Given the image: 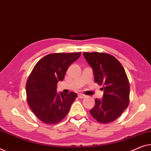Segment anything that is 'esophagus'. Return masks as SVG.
I'll list each match as a JSON object with an SVG mask.
<instances>
[{
    "label": "esophagus",
    "mask_w": 151,
    "mask_h": 151,
    "mask_svg": "<svg viewBox=\"0 0 151 151\" xmlns=\"http://www.w3.org/2000/svg\"><path fill=\"white\" fill-rule=\"evenodd\" d=\"M78 97H79V98H80V99H84V98H86V95L83 94L79 93L78 94Z\"/></svg>",
    "instance_id": "esophagus-1"
}]
</instances>
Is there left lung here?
<instances>
[{"label": "left lung", "instance_id": "left-lung-1", "mask_svg": "<svg viewBox=\"0 0 151 151\" xmlns=\"http://www.w3.org/2000/svg\"><path fill=\"white\" fill-rule=\"evenodd\" d=\"M92 68L94 82L103 85V99H95L90 114L102 124H108L119 117L129 102V83L120 62L115 57L103 52H83Z\"/></svg>", "mask_w": 151, "mask_h": 151}]
</instances>
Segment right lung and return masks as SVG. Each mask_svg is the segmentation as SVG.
I'll return each mask as SVG.
<instances>
[{"label":"right lung","mask_w":151,"mask_h":151,"mask_svg":"<svg viewBox=\"0 0 151 151\" xmlns=\"http://www.w3.org/2000/svg\"><path fill=\"white\" fill-rule=\"evenodd\" d=\"M80 55L81 52L47 55L37 63L29 76L25 86L27 103L34 115L45 124L61 122L78 97L73 92L57 94V88L69 67Z\"/></svg>","instance_id":"1"}]
</instances>
